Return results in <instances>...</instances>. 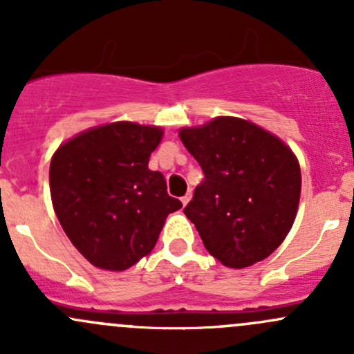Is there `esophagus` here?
<instances>
[{"mask_svg":"<svg viewBox=\"0 0 354 354\" xmlns=\"http://www.w3.org/2000/svg\"><path fill=\"white\" fill-rule=\"evenodd\" d=\"M190 198H192V192H188L187 195H183V197H181V203H183V205H187V203L190 202Z\"/></svg>","mask_w":354,"mask_h":354,"instance_id":"esophagus-1","label":"esophagus"}]
</instances>
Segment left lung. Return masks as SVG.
I'll use <instances>...</instances> for the list:
<instances>
[{
    "mask_svg": "<svg viewBox=\"0 0 354 354\" xmlns=\"http://www.w3.org/2000/svg\"><path fill=\"white\" fill-rule=\"evenodd\" d=\"M180 138L203 171L185 207L207 252L233 269L277 248L295 223L301 171L288 145L263 128L221 116Z\"/></svg>",
    "mask_w": 354,
    "mask_h": 354,
    "instance_id": "8db88e82",
    "label": "left lung"
}]
</instances>
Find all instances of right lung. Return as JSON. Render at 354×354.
Segmentation results:
<instances>
[{
	"instance_id": "right-lung-1",
	"label": "right lung",
	"mask_w": 354,
	"mask_h": 354,
	"mask_svg": "<svg viewBox=\"0 0 354 354\" xmlns=\"http://www.w3.org/2000/svg\"><path fill=\"white\" fill-rule=\"evenodd\" d=\"M157 127L120 121L84 131L55 152L49 187L75 248L99 269L124 270L154 248L167 214L183 203L149 169Z\"/></svg>"
}]
</instances>
